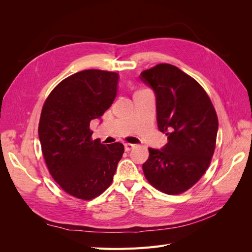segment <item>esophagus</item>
I'll use <instances>...</instances> for the list:
<instances>
[{"label": "esophagus", "instance_id": "1", "mask_svg": "<svg viewBox=\"0 0 252 252\" xmlns=\"http://www.w3.org/2000/svg\"><path fill=\"white\" fill-rule=\"evenodd\" d=\"M124 147H125V150H126V151H130L131 149H133V148L135 147V145L126 143V144H124Z\"/></svg>", "mask_w": 252, "mask_h": 252}]
</instances>
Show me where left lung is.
<instances>
[{"label": "left lung", "mask_w": 252, "mask_h": 252, "mask_svg": "<svg viewBox=\"0 0 252 252\" xmlns=\"http://www.w3.org/2000/svg\"><path fill=\"white\" fill-rule=\"evenodd\" d=\"M140 79L154 90L158 127L168 140L161 149L149 148L144 174L159 191L180 194L209 167L219 128L217 112L200 84L173 65L158 64Z\"/></svg>", "instance_id": "8db88e82"}]
</instances>
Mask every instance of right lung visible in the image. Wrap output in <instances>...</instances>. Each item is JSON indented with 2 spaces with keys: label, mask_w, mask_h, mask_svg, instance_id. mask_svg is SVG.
<instances>
[{
  "label": "right lung",
  "mask_w": 252,
  "mask_h": 252,
  "mask_svg": "<svg viewBox=\"0 0 252 252\" xmlns=\"http://www.w3.org/2000/svg\"><path fill=\"white\" fill-rule=\"evenodd\" d=\"M119 74L88 69L56 86L45 101L39 139L52 178L64 191L82 200L103 193L124 154L122 143L93 141L90 122L101 119L118 93Z\"/></svg>",
  "instance_id": "right-lung-1"
}]
</instances>
